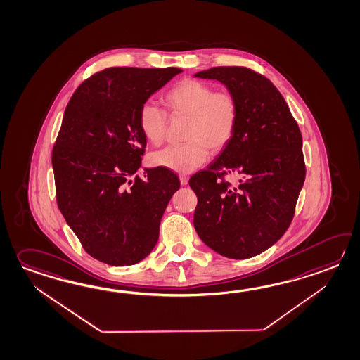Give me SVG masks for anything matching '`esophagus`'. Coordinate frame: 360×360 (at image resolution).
Masks as SVG:
<instances>
[{"mask_svg": "<svg viewBox=\"0 0 360 360\" xmlns=\"http://www.w3.org/2000/svg\"><path fill=\"white\" fill-rule=\"evenodd\" d=\"M179 181H181L182 186H186V184H188V176L182 174V176H179Z\"/></svg>", "mask_w": 360, "mask_h": 360, "instance_id": "esophagus-1", "label": "esophagus"}]
</instances>
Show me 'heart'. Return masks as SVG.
I'll return each mask as SVG.
<instances>
[{
  "instance_id": "heart-1",
  "label": "heart",
  "mask_w": 360,
  "mask_h": 360,
  "mask_svg": "<svg viewBox=\"0 0 360 360\" xmlns=\"http://www.w3.org/2000/svg\"><path fill=\"white\" fill-rule=\"evenodd\" d=\"M164 103L174 117H187L184 146H169L152 153L153 167L176 173H190L231 142L239 122V102L231 91L216 89L199 80L179 81L164 96ZM138 125L150 143L159 146L167 130V116L158 105L144 103L138 113Z\"/></svg>"
}]
</instances>
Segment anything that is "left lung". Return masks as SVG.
Instances as JSON below:
<instances>
[{"instance_id":"1","label":"left lung","mask_w":360,"mask_h":360,"mask_svg":"<svg viewBox=\"0 0 360 360\" xmlns=\"http://www.w3.org/2000/svg\"><path fill=\"white\" fill-rule=\"evenodd\" d=\"M195 77L221 81L239 102L231 142L190 178L198 196L193 226L221 256L244 259L287 231L306 176L302 136L279 90L247 67H213ZM232 174L238 184L224 176Z\"/></svg>"}]
</instances>
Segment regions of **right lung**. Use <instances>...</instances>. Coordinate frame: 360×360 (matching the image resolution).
Wrapping results in <instances>:
<instances>
[{
	"mask_svg": "<svg viewBox=\"0 0 360 360\" xmlns=\"http://www.w3.org/2000/svg\"><path fill=\"white\" fill-rule=\"evenodd\" d=\"M181 68L112 67L84 81L65 107L53 148L56 202L85 252L111 266L138 264L156 245L172 170L141 168L138 113Z\"/></svg>",
	"mask_w": 360,
	"mask_h": 360,
	"instance_id": "obj_1",
	"label": "right lung"
}]
</instances>
